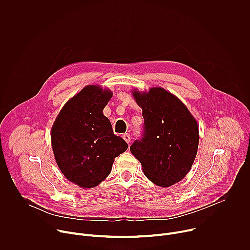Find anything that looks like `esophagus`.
Listing matches in <instances>:
<instances>
[{
	"label": "esophagus",
	"instance_id": "esophagus-1",
	"mask_svg": "<svg viewBox=\"0 0 250 250\" xmlns=\"http://www.w3.org/2000/svg\"><path fill=\"white\" fill-rule=\"evenodd\" d=\"M123 138L126 141V144H127V145H129V142H130V135H129L128 133H125V134H123Z\"/></svg>",
	"mask_w": 250,
	"mask_h": 250
}]
</instances>
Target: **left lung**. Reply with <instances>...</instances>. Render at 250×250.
<instances>
[{
  "label": "left lung",
  "instance_id": "obj_1",
  "mask_svg": "<svg viewBox=\"0 0 250 250\" xmlns=\"http://www.w3.org/2000/svg\"><path fill=\"white\" fill-rule=\"evenodd\" d=\"M142 109L144 134L131 145L130 152L141 163L148 179L169 187L190 171L199 146V126L187 106L160 87L148 92L132 91Z\"/></svg>",
  "mask_w": 250,
  "mask_h": 250
}]
</instances>
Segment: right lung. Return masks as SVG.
Returning <instances> with one entry per match:
<instances>
[{"instance_id": "obj_1", "label": "right lung", "mask_w": 250, "mask_h": 250, "mask_svg": "<svg viewBox=\"0 0 250 250\" xmlns=\"http://www.w3.org/2000/svg\"><path fill=\"white\" fill-rule=\"evenodd\" d=\"M113 93L89 85L71 98L51 128L56 163L67 179L84 189L94 188L111 173L115 158L127 144L114 134L103 110Z\"/></svg>"}]
</instances>
